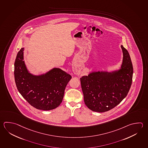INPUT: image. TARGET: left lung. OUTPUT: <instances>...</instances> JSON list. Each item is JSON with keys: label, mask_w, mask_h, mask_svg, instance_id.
Here are the masks:
<instances>
[{"label": "left lung", "mask_w": 148, "mask_h": 148, "mask_svg": "<svg viewBox=\"0 0 148 148\" xmlns=\"http://www.w3.org/2000/svg\"><path fill=\"white\" fill-rule=\"evenodd\" d=\"M123 64L114 72L92 73L81 78L84 102L92 111L103 112L118 105L127 96L130 88L133 66L128 51L121 46Z\"/></svg>", "instance_id": "obj_1"}]
</instances>
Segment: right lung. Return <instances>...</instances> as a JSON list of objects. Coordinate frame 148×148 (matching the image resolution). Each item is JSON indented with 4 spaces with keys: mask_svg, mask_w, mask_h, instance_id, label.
I'll return each mask as SVG.
<instances>
[{
    "mask_svg": "<svg viewBox=\"0 0 148 148\" xmlns=\"http://www.w3.org/2000/svg\"><path fill=\"white\" fill-rule=\"evenodd\" d=\"M23 51L21 48L14 62V79L19 92L36 109H55L61 103L65 87L72 76L56 68L45 75H32L28 72L23 60Z\"/></svg>",
    "mask_w": 148,
    "mask_h": 148,
    "instance_id": "add662e5",
    "label": "right lung"
}]
</instances>
